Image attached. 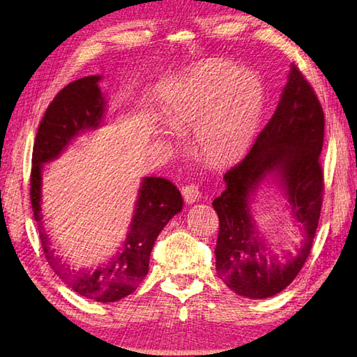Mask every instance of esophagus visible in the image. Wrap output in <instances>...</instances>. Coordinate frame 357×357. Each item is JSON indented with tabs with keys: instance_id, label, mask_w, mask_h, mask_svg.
<instances>
[{
	"instance_id": "obj_1",
	"label": "esophagus",
	"mask_w": 357,
	"mask_h": 357,
	"mask_svg": "<svg viewBox=\"0 0 357 357\" xmlns=\"http://www.w3.org/2000/svg\"><path fill=\"white\" fill-rule=\"evenodd\" d=\"M182 196H184L187 204H195L200 199V190L196 184H187L182 187Z\"/></svg>"
}]
</instances>
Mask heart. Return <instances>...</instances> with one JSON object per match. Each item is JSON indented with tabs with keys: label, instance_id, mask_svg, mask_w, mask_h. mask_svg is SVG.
I'll use <instances>...</instances> for the list:
<instances>
[{
	"label": "heart",
	"instance_id": "heart-1",
	"mask_svg": "<svg viewBox=\"0 0 357 357\" xmlns=\"http://www.w3.org/2000/svg\"><path fill=\"white\" fill-rule=\"evenodd\" d=\"M266 105V87L253 72L229 61H209L166 89L164 117L178 132L195 128L199 151L208 160L229 162L243 155Z\"/></svg>",
	"mask_w": 357,
	"mask_h": 357
}]
</instances>
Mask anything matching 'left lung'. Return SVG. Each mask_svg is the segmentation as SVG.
<instances>
[{
    "instance_id": "left-lung-1",
    "label": "left lung",
    "mask_w": 357,
    "mask_h": 357,
    "mask_svg": "<svg viewBox=\"0 0 357 357\" xmlns=\"http://www.w3.org/2000/svg\"><path fill=\"white\" fill-rule=\"evenodd\" d=\"M324 113L314 89L291 65L276 112L241 162L225 173L226 188L214 199L220 229L215 270L236 294L268 298L296 279L309 257L323 205L319 153ZM273 181L287 197L305 240L296 254H274L259 234L250 204L259 187Z\"/></svg>"
}]
</instances>
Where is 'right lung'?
I'll return each mask as SVG.
<instances>
[{
    "label": "right lung",
    "instance_id": "right-lung-1",
    "mask_svg": "<svg viewBox=\"0 0 357 357\" xmlns=\"http://www.w3.org/2000/svg\"><path fill=\"white\" fill-rule=\"evenodd\" d=\"M100 79V75L79 78L60 90L48 105L33 148L30 197L45 258L51 268L77 294L99 303H113L130 296L146 278L155 240L170 218L182 211L184 200L169 179L144 176L126 240L105 264L95 268H74L52 249L42 220V169L45 162L56 160L75 137L98 130L102 123L107 100L99 87Z\"/></svg>",
    "mask_w": 357,
    "mask_h": 357
}]
</instances>
